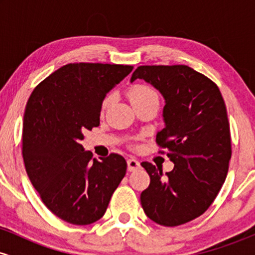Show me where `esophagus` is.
Listing matches in <instances>:
<instances>
[{
  "label": "esophagus",
  "mask_w": 255,
  "mask_h": 255,
  "mask_svg": "<svg viewBox=\"0 0 255 255\" xmlns=\"http://www.w3.org/2000/svg\"><path fill=\"white\" fill-rule=\"evenodd\" d=\"M127 165H128V170L129 171H135L136 169L140 168L139 160L135 159V158H129V159L127 160Z\"/></svg>",
  "instance_id": "1"
}]
</instances>
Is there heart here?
Wrapping results in <instances>:
<instances>
[{"label": "heart", "mask_w": 255, "mask_h": 255, "mask_svg": "<svg viewBox=\"0 0 255 255\" xmlns=\"http://www.w3.org/2000/svg\"><path fill=\"white\" fill-rule=\"evenodd\" d=\"M127 96L129 98L131 105L134 108L137 107L140 104L147 103L150 101H154V99H158L157 93L154 92L151 87L146 86V85L142 84H135L131 85V86L127 91ZM111 97H107L103 102V108H107L108 104L110 103Z\"/></svg>", "instance_id": "1"}]
</instances>
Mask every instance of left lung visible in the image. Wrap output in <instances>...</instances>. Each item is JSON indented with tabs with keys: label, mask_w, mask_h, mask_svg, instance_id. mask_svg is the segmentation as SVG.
I'll list each match as a JSON object with an SVG mask.
<instances>
[{
	"label": "left lung",
	"mask_w": 255,
	"mask_h": 255,
	"mask_svg": "<svg viewBox=\"0 0 255 255\" xmlns=\"http://www.w3.org/2000/svg\"><path fill=\"white\" fill-rule=\"evenodd\" d=\"M136 79L164 98L156 141L174 163L165 174L141 163L151 181L140 201L157 224L176 227L203 215L223 186L231 157L227 108L217 85L188 66H140L130 81Z\"/></svg>",
	"instance_id": "1"
}]
</instances>
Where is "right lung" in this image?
Returning <instances> with one entry per match:
<instances>
[{
  "mask_svg": "<svg viewBox=\"0 0 255 255\" xmlns=\"http://www.w3.org/2000/svg\"><path fill=\"white\" fill-rule=\"evenodd\" d=\"M131 71L122 64L69 63L28 98L22 129L26 171L45 206L64 222L87 225L101 219L125 177L124 157L92 159L80 142L85 130L99 126L107 93Z\"/></svg>",
  "mask_w": 255,
  "mask_h": 255,
  "instance_id": "1",
  "label": "right lung"
}]
</instances>
